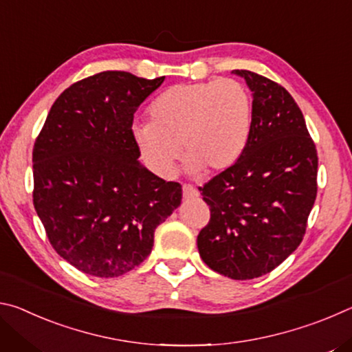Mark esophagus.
Listing matches in <instances>:
<instances>
[{"label":"esophagus","instance_id":"1","mask_svg":"<svg viewBox=\"0 0 352 352\" xmlns=\"http://www.w3.org/2000/svg\"><path fill=\"white\" fill-rule=\"evenodd\" d=\"M183 197L184 199H195L199 197V190L190 184H183Z\"/></svg>","mask_w":352,"mask_h":352}]
</instances>
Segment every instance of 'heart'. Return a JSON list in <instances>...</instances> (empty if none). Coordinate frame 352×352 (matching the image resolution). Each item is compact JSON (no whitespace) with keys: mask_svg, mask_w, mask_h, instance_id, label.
Instances as JSON below:
<instances>
[{"mask_svg":"<svg viewBox=\"0 0 352 352\" xmlns=\"http://www.w3.org/2000/svg\"><path fill=\"white\" fill-rule=\"evenodd\" d=\"M148 113L151 121L133 124L132 136L141 162L160 178L174 175L182 151L189 174L228 169L252 132V98L233 79L174 85Z\"/></svg>","mask_w":352,"mask_h":352,"instance_id":"heart-1","label":"heart"}]
</instances>
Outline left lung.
Instances as JSON below:
<instances>
[{
  "label": "left lung",
  "mask_w": 352,
  "mask_h": 352,
  "mask_svg": "<svg viewBox=\"0 0 352 352\" xmlns=\"http://www.w3.org/2000/svg\"><path fill=\"white\" fill-rule=\"evenodd\" d=\"M252 132L239 160L199 188L211 219L197 236L211 270L231 279L270 273L295 252L317 197L318 157L289 91L247 69Z\"/></svg>",
  "instance_id": "1"
}]
</instances>
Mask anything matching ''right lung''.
<instances>
[{"instance_id":"right-lung-1","label":"right lung","mask_w":352,"mask_h":352,"mask_svg":"<svg viewBox=\"0 0 352 352\" xmlns=\"http://www.w3.org/2000/svg\"><path fill=\"white\" fill-rule=\"evenodd\" d=\"M164 82L104 71L67 88L32 152L34 206L60 258L115 278L140 265L153 233L182 204V186L140 163L133 115Z\"/></svg>"}]
</instances>
